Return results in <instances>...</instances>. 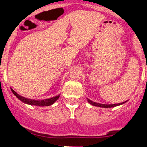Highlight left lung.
Wrapping results in <instances>:
<instances>
[{"label": "left lung", "instance_id": "left-lung-1", "mask_svg": "<svg viewBox=\"0 0 147 147\" xmlns=\"http://www.w3.org/2000/svg\"><path fill=\"white\" fill-rule=\"evenodd\" d=\"M88 99V102H89L90 105H93V106H96V107H104V108H110V107H116V106H119V105H121L123 104L126 103L127 101H125L124 102H121V103H119V104H113V105H105V104H100V103H96V102H92L91 100Z\"/></svg>", "mask_w": 147, "mask_h": 147}]
</instances>
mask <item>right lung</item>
<instances>
[{
    "label": "right lung",
    "instance_id": "obj_1",
    "mask_svg": "<svg viewBox=\"0 0 147 147\" xmlns=\"http://www.w3.org/2000/svg\"><path fill=\"white\" fill-rule=\"evenodd\" d=\"M12 93H14L15 96L20 99L21 102H23V103L28 104L30 105H34V106H40V107H44V106H49V105H51L54 103V102L57 101V100L59 98V97L60 96V95H57L56 96L52 97V98H46V99H42V100H35V99H31V98H26V97H23L20 95H19L18 93H17L13 89H11Z\"/></svg>",
    "mask_w": 147,
    "mask_h": 147
}]
</instances>
